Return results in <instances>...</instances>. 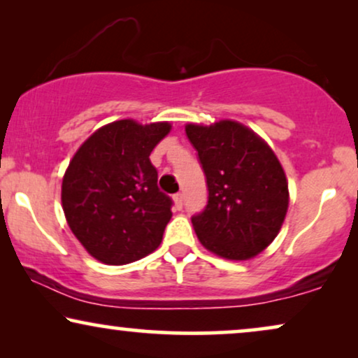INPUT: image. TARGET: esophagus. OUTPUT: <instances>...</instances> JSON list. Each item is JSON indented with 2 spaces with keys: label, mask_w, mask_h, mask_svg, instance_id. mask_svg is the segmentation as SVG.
<instances>
[{
  "label": "esophagus",
  "mask_w": 358,
  "mask_h": 358,
  "mask_svg": "<svg viewBox=\"0 0 358 358\" xmlns=\"http://www.w3.org/2000/svg\"><path fill=\"white\" fill-rule=\"evenodd\" d=\"M174 203H176V208L178 210H180L182 208V205H184V194L182 192H178V194H174Z\"/></svg>",
  "instance_id": "esophagus-1"
}]
</instances>
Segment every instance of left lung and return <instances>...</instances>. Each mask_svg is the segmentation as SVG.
<instances>
[{
  "instance_id": "1",
  "label": "left lung",
  "mask_w": 358,
  "mask_h": 358,
  "mask_svg": "<svg viewBox=\"0 0 358 358\" xmlns=\"http://www.w3.org/2000/svg\"><path fill=\"white\" fill-rule=\"evenodd\" d=\"M199 153L208 200L192 224L208 251L231 261L257 256L280 231L288 182L280 161L261 136L234 120L185 125Z\"/></svg>"
}]
</instances>
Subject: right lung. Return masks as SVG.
<instances>
[{
    "mask_svg": "<svg viewBox=\"0 0 358 358\" xmlns=\"http://www.w3.org/2000/svg\"><path fill=\"white\" fill-rule=\"evenodd\" d=\"M171 124L125 119L96 130L70 161L62 184L68 227L97 261L122 266L161 244L173 200L150 161Z\"/></svg>",
    "mask_w": 358,
    "mask_h": 358,
    "instance_id": "1",
    "label": "right lung"
}]
</instances>
